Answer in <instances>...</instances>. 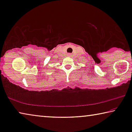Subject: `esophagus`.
Wrapping results in <instances>:
<instances>
[{"label":"esophagus","mask_w":132,"mask_h":132,"mask_svg":"<svg viewBox=\"0 0 132 132\" xmlns=\"http://www.w3.org/2000/svg\"><path fill=\"white\" fill-rule=\"evenodd\" d=\"M70 54H68V56H70Z\"/></svg>","instance_id":"obj_1"}]
</instances>
